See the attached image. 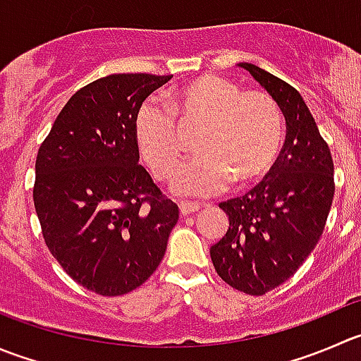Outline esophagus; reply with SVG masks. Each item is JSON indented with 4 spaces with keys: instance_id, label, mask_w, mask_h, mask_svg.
I'll use <instances>...</instances> for the list:
<instances>
[{
    "instance_id": "34e87169",
    "label": "esophagus",
    "mask_w": 361,
    "mask_h": 361,
    "mask_svg": "<svg viewBox=\"0 0 361 361\" xmlns=\"http://www.w3.org/2000/svg\"><path fill=\"white\" fill-rule=\"evenodd\" d=\"M199 208H201V206H199L197 202H192V201H181L180 202V212L183 213V215H188V213L197 212Z\"/></svg>"
}]
</instances>
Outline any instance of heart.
<instances>
[{"mask_svg":"<svg viewBox=\"0 0 361 361\" xmlns=\"http://www.w3.org/2000/svg\"><path fill=\"white\" fill-rule=\"evenodd\" d=\"M169 107L157 99L139 106L134 135L139 153L157 180L176 173L183 157L180 127L202 125L195 141L199 155L173 181L188 197H209L231 181L248 185L264 176L284 142V116L266 92H243L222 75H201L174 90Z\"/></svg>","mask_w":361,"mask_h":361,"instance_id":"obj_1","label":"heart"}]
</instances>
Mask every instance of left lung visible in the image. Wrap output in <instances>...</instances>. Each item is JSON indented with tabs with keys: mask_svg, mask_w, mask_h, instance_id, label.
Instances as JSON below:
<instances>
[{
	"mask_svg": "<svg viewBox=\"0 0 361 361\" xmlns=\"http://www.w3.org/2000/svg\"><path fill=\"white\" fill-rule=\"evenodd\" d=\"M277 100L288 125L284 148L264 180L220 202L229 227L209 248L231 288L266 295L296 274L316 248L335 194L334 159L302 95L281 77L240 63Z\"/></svg>",
	"mask_w": 361,
	"mask_h": 361,
	"instance_id": "left-lung-1",
	"label": "left lung"
}]
</instances>
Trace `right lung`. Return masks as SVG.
<instances>
[{
  "instance_id": "obj_1",
  "label": "right lung",
  "mask_w": 361,
  "mask_h": 361,
  "mask_svg": "<svg viewBox=\"0 0 361 361\" xmlns=\"http://www.w3.org/2000/svg\"><path fill=\"white\" fill-rule=\"evenodd\" d=\"M171 75L113 73L80 87L38 148L33 202L49 252L82 288L120 296L159 268L180 209L139 164L134 118Z\"/></svg>"
}]
</instances>
